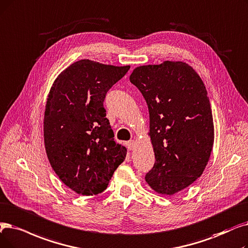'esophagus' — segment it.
<instances>
[{"mask_svg":"<svg viewBox=\"0 0 248 248\" xmlns=\"http://www.w3.org/2000/svg\"><path fill=\"white\" fill-rule=\"evenodd\" d=\"M126 147L128 150H134L136 147V142L135 141H130L126 143Z\"/></svg>","mask_w":248,"mask_h":248,"instance_id":"obj_1","label":"esophagus"}]
</instances>
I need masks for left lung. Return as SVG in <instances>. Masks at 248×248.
<instances>
[{
    "label": "left lung",
    "mask_w": 248,
    "mask_h": 248,
    "mask_svg": "<svg viewBox=\"0 0 248 248\" xmlns=\"http://www.w3.org/2000/svg\"><path fill=\"white\" fill-rule=\"evenodd\" d=\"M130 81L150 114L148 135L156 161L146 182L159 195L172 196L202 174L211 156L214 123L206 86L179 61L137 67Z\"/></svg>",
    "instance_id": "left-lung-1"
}]
</instances>
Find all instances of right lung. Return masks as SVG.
<instances>
[{
  "label": "right lung",
  "instance_id": "add662e5",
  "mask_svg": "<svg viewBox=\"0 0 248 248\" xmlns=\"http://www.w3.org/2000/svg\"><path fill=\"white\" fill-rule=\"evenodd\" d=\"M130 66L80 60L64 69L49 90L44 138L49 163L75 192H102L126 155L114 141L103 107L105 95Z\"/></svg>",
  "mask_w": 248,
  "mask_h": 248
}]
</instances>
